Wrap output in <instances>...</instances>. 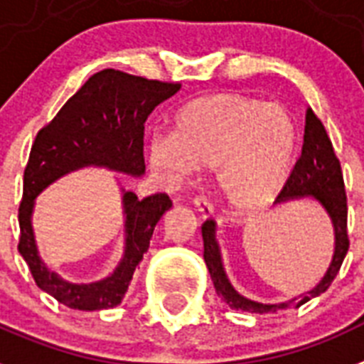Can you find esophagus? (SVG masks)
Listing matches in <instances>:
<instances>
[{
    "label": "esophagus",
    "instance_id": "esophagus-1",
    "mask_svg": "<svg viewBox=\"0 0 364 364\" xmlns=\"http://www.w3.org/2000/svg\"><path fill=\"white\" fill-rule=\"evenodd\" d=\"M193 206H195V210L199 212V215L203 219L210 218V215L214 214V206H212V203H210L206 197H195Z\"/></svg>",
    "mask_w": 364,
    "mask_h": 364
}]
</instances>
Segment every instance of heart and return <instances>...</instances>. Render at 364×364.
I'll list each match as a JSON object with an SVG mask.
<instances>
[{"label":"heart","instance_id":"heart-1","mask_svg":"<svg viewBox=\"0 0 364 364\" xmlns=\"http://www.w3.org/2000/svg\"><path fill=\"white\" fill-rule=\"evenodd\" d=\"M297 146V124L287 106L234 92L200 96L173 121V135H156L150 167L171 184L195 167L215 169V188L227 206L253 212L287 184Z\"/></svg>","mask_w":364,"mask_h":364}]
</instances>
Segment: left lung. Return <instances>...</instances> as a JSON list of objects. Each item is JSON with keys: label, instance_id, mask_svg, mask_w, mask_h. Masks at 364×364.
<instances>
[{"label": "left lung", "instance_id": "8db88e82", "mask_svg": "<svg viewBox=\"0 0 364 364\" xmlns=\"http://www.w3.org/2000/svg\"><path fill=\"white\" fill-rule=\"evenodd\" d=\"M311 199L316 200L327 214L333 225L335 234V249L329 268L322 281L314 288L299 296L281 303H260L255 299L242 296L236 288L230 284L227 272L223 266L221 247L218 242V225L215 221H206L203 225V240H204V262L210 272V277L214 281V288L221 301H225L234 311L257 312H279L284 309H297L303 303H307L312 297L320 296L331 287L333 279L337 277L342 260L346 257L350 240H348V204H346V189H344V178H342L341 164H338L335 150H333L331 139L327 137V132L320 122L314 111L307 109L305 113V134H303V146L299 160L294 165L290 178L287 180L283 191L279 193L275 204L290 203V200Z\"/></svg>", "mask_w": 364, "mask_h": 364}]
</instances>
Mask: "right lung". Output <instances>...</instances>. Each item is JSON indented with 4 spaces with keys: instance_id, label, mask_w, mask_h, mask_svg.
Masks as SVG:
<instances>
[{
    "instance_id": "right-lung-1",
    "label": "right lung",
    "mask_w": 364,
    "mask_h": 364,
    "mask_svg": "<svg viewBox=\"0 0 364 364\" xmlns=\"http://www.w3.org/2000/svg\"><path fill=\"white\" fill-rule=\"evenodd\" d=\"M180 91V83L146 80L121 70L96 72L37 134L23 171L18 251L35 283L57 301L77 311L113 309L122 301L137 264L149 251L156 223L171 208L165 193L137 199L122 189L124 251L117 268L95 283H70L48 268L33 232L35 199L61 176L83 167H104L128 176L145 175L143 135L149 115Z\"/></svg>"
}]
</instances>
